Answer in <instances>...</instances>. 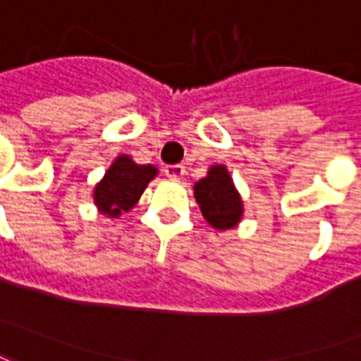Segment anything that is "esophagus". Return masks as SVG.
I'll return each instance as SVG.
<instances>
[{
    "mask_svg": "<svg viewBox=\"0 0 361 361\" xmlns=\"http://www.w3.org/2000/svg\"><path fill=\"white\" fill-rule=\"evenodd\" d=\"M164 173H166V178H170V180H181V176L185 173V168H183L181 164L166 166Z\"/></svg>",
    "mask_w": 361,
    "mask_h": 361,
    "instance_id": "obj_1",
    "label": "esophagus"
}]
</instances>
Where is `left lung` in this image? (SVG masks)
Returning a JSON list of instances; mask_svg holds the SVG:
<instances>
[{"label":"left lung","mask_w":361,"mask_h":361,"mask_svg":"<svg viewBox=\"0 0 361 361\" xmlns=\"http://www.w3.org/2000/svg\"><path fill=\"white\" fill-rule=\"evenodd\" d=\"M193 193H195V201L201 207L204 220L212 228L230 230L238 226V222L242 220V197L230 178L226 166H211L203 180L195 183Z\"/></svg>","instance_id":"left-lung-1"}]
</instances>
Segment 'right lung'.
Wrapping results in <instances>:
<instances>
[{"instance_id":"right-lung-1","label":"right lung","mask_w":361,"mask_h":361,"mask_svg":"<svg viewBox=\"0 0 361 361\" xmlns=\"http://www.w3.org/2000/svg\"><path fill=\"white\" fill-rule=\"evenodd\" d=\"M154 166L135 164L131 157L119 154L94 188V204L102 214L118 219L121 212L133 209L149 181L157 178Z\"/></svg>"}]
</instances>
